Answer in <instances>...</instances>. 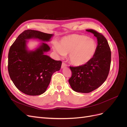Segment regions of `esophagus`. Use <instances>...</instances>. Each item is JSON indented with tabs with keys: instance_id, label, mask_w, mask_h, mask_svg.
Returning <instances> with one entry per match:
<instances>
[{
	"instance_id": "esophagus-1",
	"label": "esophagus",
	"mask_w": 127,
	"mask_h": 127,
	"mask_svg": "<svg viewBox=\"0 0 127 127\" xmlns=\"http://www.w3.org/2000/svg\"><path fill=\"white\" fill-rule=\"evenodd\" d=\"M66 67H67V64H66V63H64V62H63L62 64H61V68H64Z\"/></svg>"
}]
</instances>
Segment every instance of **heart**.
Segmentation results:
<instances>
[{
  "mask_svg": "<svg viewBox=\"0 0 127 127\" xmlns=\"http://www.w3.org/2000/svg\"><path fill=\"white\" fill-rule=\"evenodd\" d=\"M53 49L61 56L69 54V60L75 66H82L93 58L97 50L94 40L85 35L71 34L63 37Z\"/></svg>",
  "mask_w": 127,
  "mask_h": 127,
  "instance_id": "1",
  "label": "heart"
}]
</instances>
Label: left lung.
I'll list each match as a JSON object with an SVG mask.
<instances>
[{"label": "left lung", "instance_id": "obj_1", "mask_svg": "<svg viewBox=\"0 0 127 127\" xmlns=\"http://www.w3.org/2000/svg\"><path fill=\"white\" fill-rule=\"evenodd\" d=\"M92 33L97 38V50L93 58L82 66L70 67L72 72L69 83L72 89L79 93H88L97 89L108 76L111 60V52L106 38L95 30Z\"/></svg>", "mask_w": 127, "mask_h": 127}]
</instances>
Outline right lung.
Listing matches in <instances>:
<instances>
[{
  "label": "right lung",
  "instance_id": "right-lung-1",
  "mask_svg": "<svg viewBox=\"0 0 127 127\" xmlns=\"http://www.w3.org/2000/svg\"><path fill=\"white\" fill-rule=\"evenodd\" d=\"M53 34L27 30L17 37L11 45L8 53V70L15 86L22 93L29 95L44 93L51 81L52 74L58 71L61 61L55 60L44 53L50 50L45 43L34 51H29L26 40L37 39L50 41Z\"/></svg>",
  "mask_w": 127,
  "mask_h": 127
}]
</instances>
